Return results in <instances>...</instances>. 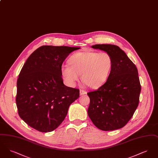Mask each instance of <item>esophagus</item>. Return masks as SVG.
I'll return each instance as SVG.
<instances>
[{
	"label": "esophagus",
	"mask_w": 158,
	"mask_h": 158,
	"mask_svg": "<svg viewBox=\"0 0 158 158\" xmlns=\"http://www.w3.org/2000/svg\"><path fill=\"white\" fill-rule=\"evenodd\" d=\"M86 92L85 90H82L81 89L80 90V95H85V94H86Z\"/></svg>",
	"instance_id": "1"
}]
</instances>
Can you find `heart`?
I'll list each match as a JSON object with an SVG mask.
<instances>
[{"label":"heart","instance_id":"1","mask_svg":"<svg viewBox=\"0 0 158 158\" xmlns=\"http://www.w3.org/2000/svg\"><path fill=\"white\" fill-rule=\"evenodd\" d=\"M69 65L63 64L61 74L66 82L73 86L81 74L83 82L97 88L109 78L113 66L111 56L108 53L85 52L75 53L68 59Z\"/></svg>","mask_w":158,"mask_h":158}]
</instances>
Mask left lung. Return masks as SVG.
I'll return each mask as SVG.
<instances>
[{"label": "left lung", "instance_id": "8db88e82", "mask_svg": "<svg viewBox=\"0 0 158 158\" xmlns=\"http://www.w3.org/2000/svg\"><path fill=\"white\" fill-rule=\"evenodd\" d=\"M91 47L108 53L113 66L106 82L87 94L90 98L88 116L101 130L119 129L131 119L139 105L141 86L137 69L117 45L96 44Z\"/></svg>", "mask_w": 158, "mask_h": 158}]
</instances>
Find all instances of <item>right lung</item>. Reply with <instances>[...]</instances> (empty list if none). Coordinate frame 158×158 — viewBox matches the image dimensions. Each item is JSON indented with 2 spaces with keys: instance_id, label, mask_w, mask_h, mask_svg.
Returning <instances> with one entry per match:
<instances>
[{
  "instance_id": "right-lung-1",
  "label": "right lung",
  "mask_w": 158,
  "mask_h": 158,
  "mask_svg": "<svg viewBox=\"0 0 158 158\" xmlns=\"http://www.w3.org/2000/svg\"><path fill=\"white\" fill-rule=\"evenodd\" d=\"M79 48L43 45L25 61L17 81L16 103L19 117L31 127L41 132L52 131L79 98L78 89L64 85L61 68L69 54Z\"/></svg>"
}]
</instances>
